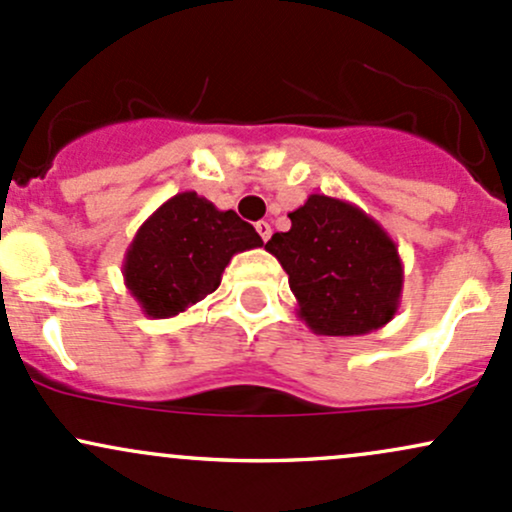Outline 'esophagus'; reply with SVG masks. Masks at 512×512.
Segmentation results:
<instances>
[{"instance_id":"1","label":"esophagus","mask_w":512,"mask_h":512,"mask_svg":"<svg viewBox=\"0 0 512 512\" xmlns=\"http://www.w3.org/2000/svg\"><path fill=\"white\" fill-rule=\"evenodd\" d=\"M256 232H258V237H261L263 241H268L271 239V234H273V229H271V225H268V222H256Z\"/></svg>"}]
</instances>
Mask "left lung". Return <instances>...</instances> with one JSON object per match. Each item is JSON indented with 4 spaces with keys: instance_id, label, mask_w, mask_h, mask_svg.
<instances>
[{
    "instance_id": "obj_1",
    "label": "left lung",
    "mask_w": 512,
    "mask_h": 512,
    "mask_svg": "<svg viewBox=\"0 0 512 512\" xmlns=\"http://www.w3.org/2000/svg\"><path fill=\"white\" fill-rule=\"evenodd\" d=\"M266 244L287 273L297 314L319 336H365L394 319L404 263L394 239L348 200L312 193Z\"/></svg>"
}]
</instances>
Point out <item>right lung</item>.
I'll return each mask as SVG.
<instances>
[{"mask_svg": "<svg viewBox=\"0 0 512 512\" xmlns=\"http://www.w3.org/2000/svg\"><path fill=\"white\" fill-rule=\"evenodd\" d=\"M263 239L234 210L195 191L176 193L142 222L123 258V280L142 314L179 317L215 292L234 254Z\"/></svg>", "mask_w": 512, "mask_h": 512, "instance_id": "add662e5", "label": "right lung"}]
</instances>
